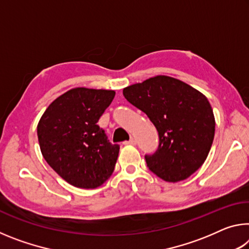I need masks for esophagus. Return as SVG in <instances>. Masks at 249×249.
<instances>
[{"label":"esophagus","instance_id":"esophagus-1","mask_svg":"<svg viewBox=\"0 0 249 249\" xmlns=\"http://www.w3.org/2000/svg\"><path fill=\"white\" fill-rule=\"evenodd\" d=\"M124 144H125V145H136V141H135L134 138H132V140H130V141L125 142Z\"/></svg>","mask_w":249,"mask_h":249}]
</instances>
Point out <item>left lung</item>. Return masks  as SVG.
Listing matches in <instances>:
<instances>
[{"label": "left lung", "instance_id": "8db88e82", "mask_svg": "<svg viewBox=\"0 0 249 249\" xmlns=\"http://www.w3.org/2000/svg\"><path fill=\"white\" fill-rule=\"evenodd\" d=\"M123 94L158 132V149L145 156L151 172L178 182L203 165L215 133L213 109L203 93L179 79L155 75L124 88Z\"/></svg>", "mask_w": 249, "mask_h": 249}]
</instances>
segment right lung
Returning <instances> with one entry per match:
<instances>
[{
    "instance_id": "obj_1",
    "label": "right lung",
    "mask_w": 249,
    "mask_h": 249,
    "mask_svg": "<svg viewBox=\"0 0 249 249\" xmlns=\"http://www.w3.org/2000/svg\"><path fill=\"white\" fill-rule=\"evenodd\" d=\"M115 91L79 87L53 100L37 125L40 151L71 185L94 189L114 171L120 146L109 144L96 124Z\"/></svg>"
}]
</instances>
